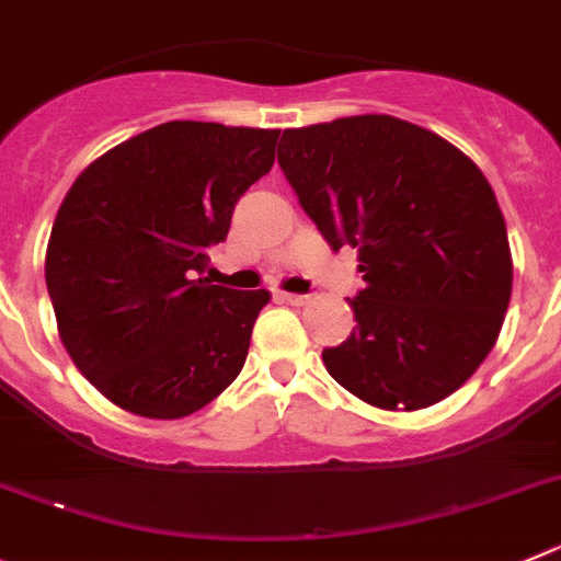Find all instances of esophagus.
<instances>
[{"label":"esophagus","instance_id":"obj_1","mask_svg":"<svg viewBox=\"0 0 561 561\" xmlns=\"http://www.w3.org/2000/svg\"><path fill=\"white\" fill-rule=\"evenodd\" d=\"M280 300L289 302V306H306L308 295H295V291H280Z\"/></svg>","mask_w":561,"mask_h":561}]
</instances>
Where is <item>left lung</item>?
Listing matches in <instances>:
<instances>
[{
	"mask_svg": "<svg viewBox=\"0 0 561 561\" xmlns=\"http://www.w3.org/2000/svg\"><path fill=\"white\" fill-rule=\"evenodd\" d=\"M277 163L333 250L356 247L358 325L322 351L364 403L414 411L454 394L495 347L512 253L492 186L454 144L364 113L284 130Z\"/></svg>",
	"mask_w": 561,
	"mask_h": 561,
	"instance_id": "1",
	"label": "left lung"
}]
</instances>
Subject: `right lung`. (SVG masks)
Here are the masks:
<instances>
[{
	"mask_svg": "<svg viewBox=\"0 0 561 561\" xmlns=\"http://www.w3.org/2000/svg\"><path fill=\"white\" fill-rule=\"evenodd\" d=\"M280 130L167 122L82 169L46 244L60 342L111 403L188 417L244 367L270 291L199 277L241 194L275 163Z\"/></svg>",
	"mask_w": 561,
	"mask_h": 561,
	"instance_id": "add662e5",
	"label": "right lung"
}]
</instances>
